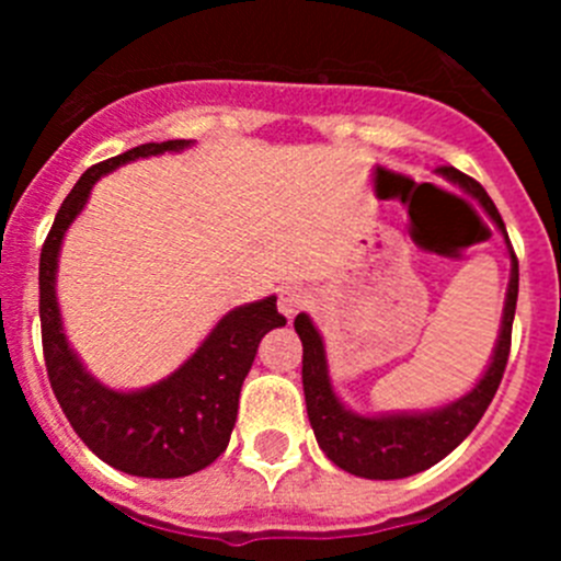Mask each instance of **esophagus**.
Returning <instances> with one entry per match:
<instances>
[{
	"label": "esophagus",
	"instance_id": "1",
	"mask_svg": "<svg viewBox=\"0 0 561 561\" xmlns=\"http://www.w3.org/2000/svg\"><path fill=\"white\" fill-rule=\"evenodd\" d=\"M277 306L286 317H295L300 311H306L311 306V295L304 289V286H286L280 289V297H277Z\"/></svg>",
	"mask_w": 561,
	"mask_h": 561
}]
</instances>
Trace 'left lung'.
I'll use <instances>...</instances> for the list:
<instances>
[{
	"label": "left lung",
	"instance_id": "8db88e82",
	"mask_svg": "<svg viewBox=\"0 0 561 561\" xmlns=\"http://www.w3.org/2000/svg\"><path fill=\"white\" fill-rule=\"evenodd\" d=\"M440 173H447L449 180L463 185L466 191H472L480 205L485 207V213L494 219V225L505 232L497 207L472 176H466L455 168H444ZM512 257V284H508V297H505L503 329H500L492 365L483 374V379L474 385L472 393H466L463 399L453 401L447 408L433 410V413L365 419V415H356L342 408L334 390H331L323 340H320L309 317H295V331L304 342V393L311 430H314L320 449L340 469L368 480L410 478V474L424 472L433 463H438L440 458H447L460 440L478 427V421L483 419L485 408L492 404L494 393H497L500 379H503L505 365H508V351H512V325L519 291L517 255Z\"/></svg>",
	"mask_w": 561,
	"mask_h": 561
}]
</instances>
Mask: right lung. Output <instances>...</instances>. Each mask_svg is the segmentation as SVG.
<instances>
[{"mask_svg":"<svg viewBox=\"0 0 561 561\" xmlns=\"http://www.w3.org/2000/svg\"><path fill=\"white\" fill-rule=\"evenodd\" d=\"M187 140L146 142L89 168L58 207L38 261V317L49 385L78 438L108 466L137 478H185L219 458L236 427L238 393L266 331L286 325L275 297L221 317L202 348L176 374L140 393H117L83 370L61 334L56 261L61 238L103 173L137 157L180 151Z\"/></svg>","mask_w":561,"mask_h":561,"instance_id":"obj_1","label":"right lung"}]
</instances>
